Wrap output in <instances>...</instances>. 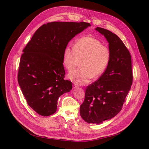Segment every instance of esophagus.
I'll return each mask as SVG.
<instances>
[{
  "label": "esophagus",
  "mask_w": 149,
  "mask_h": 149,
  "mask_svg": "<svg viewBox=\"0 0 149 149\" xmlns=\"http://www.w3.org/2000/svg\"><path fill=\"white\" fill-rule=\"evenodd\" d=\"M78 87H79V84H76V83H74V84H73V88H78Z\"/></svg>",
  "instance_id": "34e87169"
}]
</instances>
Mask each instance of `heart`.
Instances as JSON below:
<instances>
[{
	"mask_svg": "<svg viewBox=\"0 0 149 149\" xmlns=\"http://www.w3.org/2000/svg\"><path fill=\"white\" fill-rule=\"evenodd\" d=\"M111 51L98 39L87 36L80 38L74 46H66L63 53V63L70 72L69 79L76 84H86L102 74L111 59Z\"/></svg>",
	"mask_w": 149,
	"mask_h": 149,
	"instance_id": "b5f03b06",
	"label": "heart"
}]
</instances>
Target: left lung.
Masks as SVG:
<instances>
[{"label":"left lung","instance_id":"8db88e82","mask_svg":"<svg viewBox=\"0 0 149 149\" xmlns=\"http://www.w3.org/2000/svg\"><path fill=\"white\" fill-rule=\"evenodd\" d=\"M95 29L109 42L111 56L104 72L86 89L80 113L86 122L100 124L120 112L130 90L133 75L130 54L121 39L107 29Z\"/></svg>","mask_w":149,"mask_h":149}]
</instances>
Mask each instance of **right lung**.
I'll list each match as a JSON object with an SVG mask.
<instances>
[{
    "label": "right lung",
    "mask_w": 149,
    "mask_h": 149,
    "mask_svg": "<svg viewBox=\"0 0 149 149\" xmlns=\"http://www.w3.org/2000/svg\"><path fill=\"white\" fill-rule=\"evenodd\" d=\"M90 26L84 22L48 23L36 31L23 49L18 83L28 104L38 114H54L58 98L72 89V82L64 79V50L73 37Z\"/></svg>",
    "instance_id": "add662e5"
}]
</instances>
